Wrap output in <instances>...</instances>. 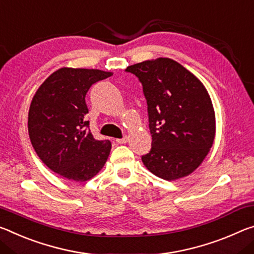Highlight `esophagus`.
<instances>
[{"mask_svg": "<svg viewBox=\"0 0 254 254\" xmlns=\"http://www.w3.org/2000/svg\"><path fill=\"white\" fill-rule=\"evenodd\" d=\"M116 142H117L118 144H126V143L128 142V137H127V136H124L123 138L116 139Z\"/></svg>", "mask_w": 254, "mask_h": 254, "instance_id": "34e87169", "label": "esophagus"}]
</instances>
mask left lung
Instances as JSON below:
<instances>
[{"mask_svg": "<svg viewBox=\"0 0 254 254\" xmlns=\"http://www.w3.org/2000/svg\"><path fill=\"white\" fill-rule=\"evenodd\" d=\"M147 102L152 148L142 156L154 176L168 181L189 176L213 146L216 119L208 92L198 77L171 58L128 66Z\"/></svg>", "mask_w": 254, "mask_h": 254, "instance_id": "obj_1", "label": "left lung"}]
</instances>
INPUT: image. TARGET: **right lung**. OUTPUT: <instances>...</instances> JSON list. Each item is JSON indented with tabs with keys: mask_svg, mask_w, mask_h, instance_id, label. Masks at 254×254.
I'll return each instance as SVG.
<instances>
[{
	"mask_svg": "<svg viewBox=\"0 0 254 254\" xmlns=\"http://www.w3.org/2000/svg\"><path fill=\"white\" fill-rule=\"evenodd\" d=\"M111 72L62 67L44 81L32 98L28 131L44 163L61 177L83 182L100 172L110 154L109 140H97L88 129L85 95Z\"/></svg>",
	"mask_w": 254,
	"mask_h": 254,
	"instance_id": "1",
	"label": "right lung"
}]
</instances>
